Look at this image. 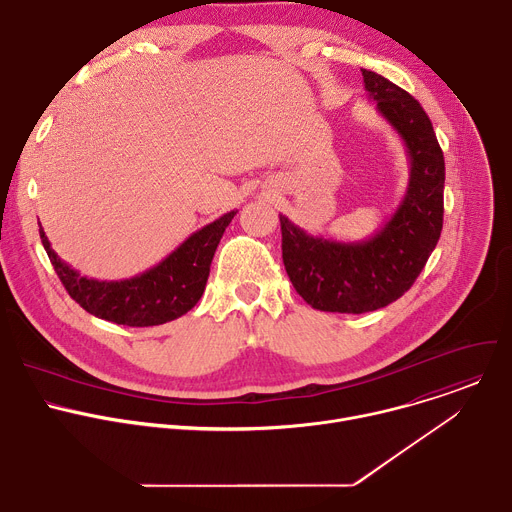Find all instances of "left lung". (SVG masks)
<instances>
[{
  "mask_svg": "<svg viewBox=\"0 0 512 512\" xmlns=\"http://www.w3.org/2000/svg\"><path fill=\"white\" fill-rule=\"evenodd\" d=\"M364 91L401 135L411 172L395 214L371 239L340 243L308 235L279 214L283 265L316 310L364 314L389 306L413 285L444 225V152L423 107L401 87L362 68Z\"/></svg>",
  "mask_w": 512,
  "mask_h": 512,
  "instance_id": "8db88e82",
  "label": "left lung"
}]
</instances>
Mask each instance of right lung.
Listing matches in <instances>:
<instances>
[{"label":"right lung","mask_w":512,"mask_h":512,"mask_svg":"<svg viewBox=\"0 0 512 512\" xmlns=\"http://www.w3.org/2000/svg\"><path fill=\"white\" fill-rule=\"evenodd\" d=\"M237 210L192 233L156 267L121 281H99L81 275L64 263L40 227L48 259L68 296L89 314L133 328L160 326L190 312L206 287L214 251Z\"/></svg>","instance_id":"1"}]
</instances>
